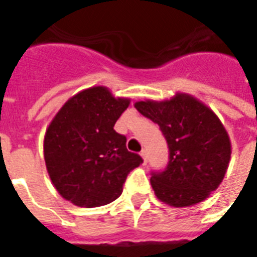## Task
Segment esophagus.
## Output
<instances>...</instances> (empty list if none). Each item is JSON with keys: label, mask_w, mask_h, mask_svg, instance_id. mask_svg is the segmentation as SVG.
<instances>
[{"label": "esophagus", "mask_w": 257, "mask_h": 257, "mask_svg": "<svg viewBox=\"0 0 257 257\" xmlns=\"http://www.w3.org/2000/svg\"><path fill=\"white\" fill-rule=\"evenodd\" d=\"M140 155H141V157L144 159V164L147 165V163H148V153H147V151H145V149H143V151L140 152Z\"/></svg>", "instance_id": "34e87169"}]
</instances>
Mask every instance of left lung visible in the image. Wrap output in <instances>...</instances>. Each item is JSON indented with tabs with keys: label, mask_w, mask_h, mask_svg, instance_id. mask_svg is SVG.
Segmentation results:
<instances>
[{
	"label": "left lung",
	"mask_w": 257,
	"mask_h": 257,
	"mask_svg": "<svg viewBox=\"0 0 257 257\" xmlns=\"http://www.w3.org/2000/svg\"><path fill=\"white\" fill-rule=\"evenodd\" d=\"M135 108L160 126L168 144L167 167L151 172L157 199L173 207L207 199L223 181L231 159V141L217 116L183 93L163 102L139 101Z\"/></svg>",
	"instance_id": "1"
}]
</instances>
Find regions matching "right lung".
<instances>
[{
  "mask_svg": "<svg viewBox=\"0 0 257 257\" xmlns=\"http://www.w3.org/2000/svg\"><path fill=\"white\" fill-rule=\"evenodd\" d=\"M128 105V98L94 86L72 97L50 122L44 140L46 169L58 193L74 205L114 201L129 172L143 163L113 129Z\"/></svg>",
  "mask_w": 257,
  "mask_h": 257,
  "instance_id": "obj_1",
  "label": "right lung"
}]
</instances>
